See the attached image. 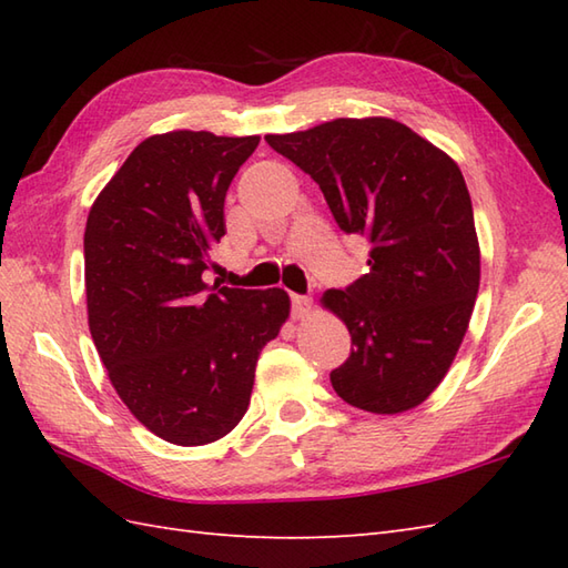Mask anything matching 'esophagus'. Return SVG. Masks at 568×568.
I'll use <instances>...</instances> for the list:
<instances>
[{"label": "esophagus", "mask_w": 568, "mask_h": 568, "mask_svg": "<svg viewBox=\"0 0 568 568\" xmlns=\"http://www.w3.org/2000/svg\"><path fill=\"white\" fill-rule=\"evenodd\" d=\"M291 310H293V317L300 320V317H307L312 312V300L305 297V295H293L291 297Z\"/></svg>", "instance_id": "esophagus-1"}]
</instances>
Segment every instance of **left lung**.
I'll return each instance as SVG.
<instances>
[{"label":"left lung","mask_w":568,"mask_h":568,"mask_svg":"<svg viewBox=\"0 0 568 568\" xmlns=\"http://www.w3.org/2000/svg\"><path fill=\"white\" fill-rule=\"evenodd\" d=\"M265 141L315 180L342 232L371 244L368 273L322 297L354 344L329 373L332 388L376 415L417 407L449 371L478 295L480 251L462 171L385 116Z\"/></svg>","instance_id":"8db88e82"}]
</instances>
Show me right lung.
<instances>
[{"label":"right lung","instance_id":"right-lung-1","mask_svg":"<svg viewBox=\"0 0 568 568\" xmlns=\"http://www.w3.org/2000/svg\"><path fill=\"white\" fill-rule=\"evenodd\" d=\"M258 141L210 131L141 141L84 226L92 342L131 415L178 446L239 425L261 348L291 315L281 287L204 283L226 234V190Z\"/></svg>","mask_w":568,"mask_h":568}]
</instances>
